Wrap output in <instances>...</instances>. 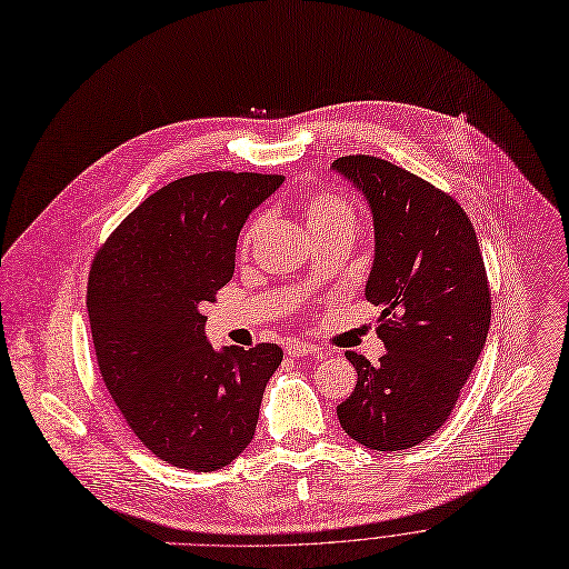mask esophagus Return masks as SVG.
<instances>
[{
    "label": "esophagus",
    "mask_w": 569,
    "mask_h": 569,
    "mask_svg": "<svg viewBox=\"0 0 569 569\" xmlns=\"http://www.w3.org/2000/svg\"><path fill=\"white\" fill-rule=\"evenodd\" d=\"M286 353L288 356H320V349L316 347V345H311V342H306V340H290L288 345H286Z\"/></svg>",
    "instance_id": "obj_1"
}]
</instances>
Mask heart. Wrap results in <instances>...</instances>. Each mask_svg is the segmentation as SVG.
Instances as JSON below:
<instances>
[{
	"label": "heart",
	"instance_id": "obj_1",
	"mask_svg": "<svg viewBox=\"0 0 569 569\" xmlns=\"http://www.w3.org/2000/svg\"><path fill=\"white\" fill-rule=\"evenodd\" d=\"M303 211V218H306V224H308V231H322V229H331V227H353V211H351V203L333 192V190H320V192H313L311 197H308L301 206ZM261 218L253 220L244 236H242V249H247L251 244V240L256 238L258 233V227H261Z\"/></svg>",
	"mask_w": 569,
	"mask_h": 569
}]
</instances>
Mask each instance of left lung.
Returning a JSON list of instances; mask_svg holds the SVG:
<instances>
[{
    "label": "left lung",
    "mask_w": 569,
    "mask_h": 569,
    "mask_svg": "<svg viewBox=\"0 0 569 569\" xmlns=\"http://www.w3.org/2000/svg\"><path fill=\"white\" fill-rule=\"evenodd\" d=\"M370 203L375 263L366 297L381 308L379 366L347 351L356 388L338 406L349 438L399 451L431 438L468 383L490 329V288L470 218L453 197L377 157L331 163Z\"/></svg>",
    "instance_id": "8db88e82"
}]
</instances>
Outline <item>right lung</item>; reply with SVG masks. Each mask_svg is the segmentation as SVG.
I'll return each mask as SVG.
<instances>
[{
  "instance_id": "obj_1",
  "label": "right lung",
  "mask_w": 569,
  "mask_h": 569,
  "mask_svg": "<svg viewBox=\"0 0 569 569\" xmlns=\"http://www.w3.org/2000/svg\"><path fill=\"white\" fill-rule=\"evenodd\" d=\"M281 183L253 172L177 179L127 216L92 261L86 303L99 372L138 440L174 468L231 465L283 360L274 342L213 349L201 316L233 277L244 220Z\"/></svg>"
}]
</instances>
